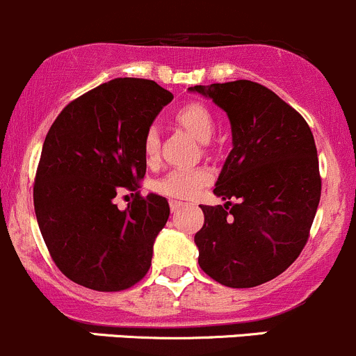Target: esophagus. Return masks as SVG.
I'll use <instances>...</instances> for the list:
<instances>
[{
	"label": "esophagus",
	"mask_w": 356,
	"mask_h": 356,
	"mask_svg": "<svg viewBox=\"0 0 356 356\" xmlns=\"http://www.w3.org/2000/svg\"><path fill=\"white\" fill-rule=\"evenodd\" d=\"M170 207H171V211L177 212L178 209H181V207H183V204H181V202H178V200H171V202H170Z\"/></svg>",
	"instance_id": "1"
}]
</instances>
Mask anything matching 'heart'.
<instances>
[{"label":"heart","instance_id":"obj_1","mask_svg":"<svg viewBox=\"0 0 356 356\" xmlns=\"http://www.w3.org/2000/svg\"><path fill=\"white\" fill-rule=\"evenodd\" d=\"M175 120L181 124L195 140L209 142L216 131V118L211 109L202 102H186L175 113ZM142 151L149 164H154L159 156V131L156 127H149L142 138ZM211 179V175L202 168H193V170H175L168 173L166 177L157 179L154 183V190L161 195H166L170 199L188 200L193 199L200 190Z\"/></svg>","mask_w":356,"mask_h":356}]
</instances>
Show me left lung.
I'll list each match as a JSON object with an SVG mask.
<instances>
[{
	"label": "left lung",
	"mask_w": 356,
	"mask_h": 356,
	"mask_svg": "<svg viewBox=\"0 0 356 356\" xmlns=\"http://www.w3.org/2000/svg\"><path fill=\"white\" fill-rule=\"evenodd\" d=\"M188 90L212 99L228 115L233 135L214 188L226 204L200 205L199 264L225 286H259L284 273L309 240L321 200L314 135L298 111L257 82Z\"/></svg>",
	"instance_id": "left-lung-1"
}]
</instances>
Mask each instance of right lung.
Listing matches in <instances>:
<instances>
[{
	"label": "right lung",
	"mask_w": 356,
	"mask_h": 356,
	"mask_svg": "<svg viewBox=\"0 0 356 356\" xmlns=\"http://www.w3.org/2000/svg\"><path fill=\"white\" fill-rule=\"evenodd\" d=\"M171 101L173 94L152 80L115 79L70 102L51 124L34 209L51 257L73 283L122 291L147 274L170 204L135 193L120 211L115 197L135 192L144 178L142 138Z\"/></svg>",
	"instance_id": "right-lung-1"
}]
</instances>
